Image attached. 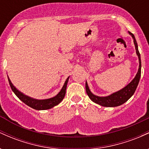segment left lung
Wrapping results in <instances>:
<instances>
[{"label":"left lung","mask_w":149,"mask_h":149,"mask_svg":"<svg viewBox=\"0 0 149 149\" xmlns=\"http://www.w3.org/2000/svg\"><path fill=\"white\" fill-rule=\"evenodd\" d=\"M132 37L133 40H134V43L135 45V49H136V54L138 55L139 57V70L138 72L136 73L135 78L132 80L130 83H129L127 86L125 87L122 90H119V91L115 92V93L112 94V95H109L107 97H98L96 95H93L91 92H90V89L88 85L87 82L85 83V90H86V92L88 94V97L92 102L95 103L100 104L101 106L106 107H118V106L121 105V104H124L129 100L130 97L134 95L135 90H136L137 85L139 84V82L140 80V77H141V58H140V53L138 49V45L137 42L136 41L134 36L133 35L131 32H129Z\"/></svg>","instance_id":"obj_1"}]
</instances>
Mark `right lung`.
Instances as JSON below:
<instances>
[{
  "label": "right lung",
  "instance_id": "1",
  "mask_svg": "<svg viewBox=\"0 0 149 149\" xmlns=\"http://www.w3.org/2000/svg\"><path fill=\"white\" fill-rule=\"evenodd\" d=\"M69 78V77H68V78L66 79V81H65L64 86H63L62 89H61V91L59 92L58 95H56L55 97H52V98L42 100H35V99L31 98V97L28 96H26L24 94H22V92L19 91L18 90H17L16 88L13 85L11 81H10L9 77H8V81H9L12 90L14 92V93L16 95V96L20 100L22 101L24 103L26 104V105H28L29 107L36 109V110H46V109H49L54 107V106H57V104L60 103L61 101L63 100V99L64 98Z\"/></svg>",
  "mask_w": 149,
  "mask_h": 149
}]
</instances>
